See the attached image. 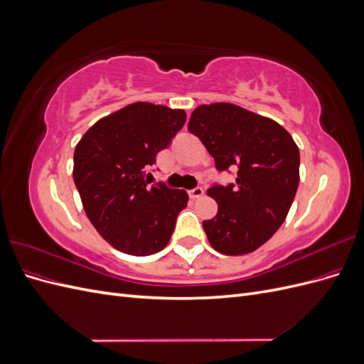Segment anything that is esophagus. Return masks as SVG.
Wrapping results in <instances>:
<instances>
[{"instance_id":"1","label":"esophagus","mask_w":364,"mask_h":364,"mask_svg":"<svg viewBox=\"0 0 364 364\" xmlns=\"http://www.w3.org/2000/svg\"><path fill=\"white\" fill-rule=\"evenodd\" d=\"M203 194H205V191H203L202 186H196V188L188 191V196L191 197V199H199V197H202Z\"/></svg>"}]
</instances>
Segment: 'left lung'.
<instances>
[{"label": "left lung", "instance_id": "8db88e82", "mask_svg": "<svg viewBox=\"0 0 364 364\" xmlns=\"http://www.w3.org/2000/svg\"><path fill=\"white\" fill-rule=\"evenodd\" d=\"M188 130L199 138L218 171L237 170L234 183H214L208 196L217 215L202 223L223 255L257 250L287 217L299 185V149L277 121L230 103L202 105Z\"/></svg>", "mask_w": 364, "mask_h": 364}]
</instances>
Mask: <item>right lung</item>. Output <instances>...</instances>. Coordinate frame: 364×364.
Instances as JSON below:
<instances>
[{
	"label": "right lung",
	"mask_w": 364,
	"mask_h": 364,
	"mask_svg": "<svg viewBox=\"0 0 364 364\" xmlns=\"http://www.w3.org/2000/svg\"><path fill=\"white\" fill-rule=\"evenodd\" d=\"M185 121L182 109L139 102L98 119L77 144L73 178L85 213L117 250L147 257L168 245L188 194L149 186L146 171Z\"/></svg>",
	"instance_id": "obj_1"
}]
</instances>
